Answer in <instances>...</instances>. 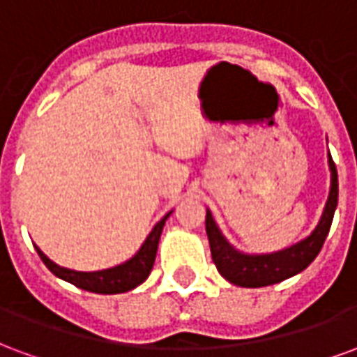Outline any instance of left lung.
<instances>
[{"label":"left lung","mask_w":357,"mask_h":357,"mask_svg":"<svg viewBox=\"0 0 357 357\" xmlns=\"http://www.w3.org/2000/svg\"><path fill=\"white\" fill-rule=\"evenodd\" d=\"M331 168V193L325 212L315 231L298 245L284 248L275 255L264 256H247L237 252L235 248L227 245V241L222 237V233L214 224L212 214L206 212V235H208L210 252L212 260L216 264L218 271L233 284L239 287H268V284L281 283L289 277L296 275L302 269H306L314 258L319 255L323 243L327 239V233L333 224L335 208L338 201V176L337 166L329 155Z\"/></svg>","instance_id":"left-lung-1"}]
</instances>
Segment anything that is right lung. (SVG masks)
I'll return each mask as SVG.
<instances>
[{"label":"right lung","instance_id":"right-lung-1","mask_svg":"<svg viewBox=\"0 0 357 357\" xmlns=\"http://www.w3.org/2000/svg\"><path fill=\"white\" fill-rule=\"evenodd\" d=\"M172 212H168L166 216L155 225V229L151 231L147 241L143 243V247L139 248V252L133 256L130 262L116 266V268L102 269V271H74V269H66L57 266L55 262H51L47 256L43 255L40 248L36 247L38 255L42 258V262L61 279H65L68 283L80 287L84 291L99 292V294H116V292H126L135 289L137 284H141L151 273L153 264L156 258V248H158V241H160V233H162L164 222L168 220Z\"/></svg>","mask_w":357,"mask_h":357}]
</instances>
